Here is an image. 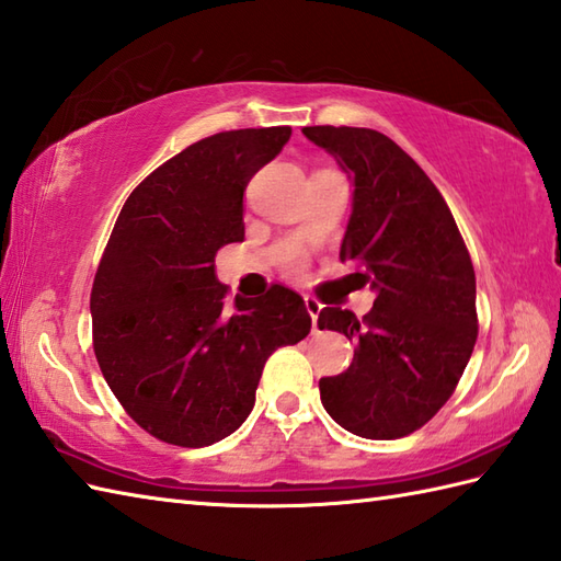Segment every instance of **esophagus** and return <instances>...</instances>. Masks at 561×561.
<instances>
[{
    "mask_svg": "<svg viewBox=\"0 0 561 561\" xmlns=\"http://www.w3.org/2000/svg\"><path fill=\"white\" fill-rule=\"evenodd\" d=\"M304 304H306L308 316H311V320H313V332H318V316H320V308H323V304L313 299V296H304Z\"/></svg>",
    "mask_w": 561,
    "mask_h": 561,
    "instance_id": "esophagus-1",
    "label": "esophagus"
}]
</instances>
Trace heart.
<instances>
[{"label":"heart","instance_id":"obj_1","mask_svg":"<svg viewBox=\"0 0 561 561\" xmlns=\"http://www.w3.org/2000/svg\"><path fill=\"white\" fill-rule=\"evenodd\" d=\"M289 270L294 272V274H301V270H304V265H301V262H291V265H289Z\"/></svg>","mask_w":561,"mask_h":561}]
</instances>
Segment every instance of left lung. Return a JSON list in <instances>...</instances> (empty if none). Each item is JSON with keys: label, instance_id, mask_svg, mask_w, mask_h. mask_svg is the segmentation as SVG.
<instances>
[{"label": "left lung", "instance_id": "left-lung-1", "mask_svg": "<svg viewBox=\"0 0 561 561\" xmlns=\"http://www.w3.org/2000/svg\"><path fill=\"white\" fill-rule=\"evenodd\" d=\"M304 135L350 175L340 260L376 294L364 318L337 306L320 311V330L356 342L347 371L320 378V400L356 436H408L444 408L478 340L470 253L446 199L390 137L332 125Z\"/></svg>", "mask_w": 561, "mask_h": 561}]
</instances>
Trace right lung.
I'll return each instance as SVG.
<instances>
[{
    "label": "right lung",
    "instance_id": "right-lung-1",
    "mask_svg": "<svg viewBox=\"0 0 561 561\" xmlns=\"http://www.w3.org/2000/svg\"><path fill=\"white\" fill-rule=\"evenodd\" d=\"M291 127L231 129L190 145L141 181L117 217L91 289L105 383L159 440L211 446L255 404L267 356L301 342L311 316L274 284L260 299L226 287L214 257L245 236L243 193Z\"/></svg>",
    "mask_w": 561,
    "mask_h": 561
}]
</instances>
